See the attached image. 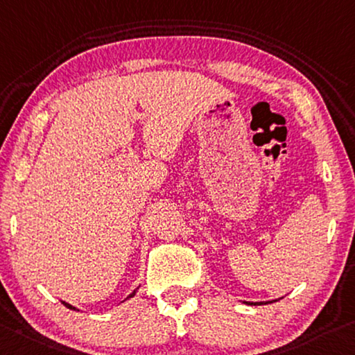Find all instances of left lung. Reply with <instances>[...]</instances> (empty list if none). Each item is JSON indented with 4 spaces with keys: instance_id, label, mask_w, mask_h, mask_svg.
<instances>
[{
    "instance_id": "obj_1",
    "label": "left lung",
    "mask_w": 355,
    "mask_h": 355,
    "mask_svg": "<svg viewBox=\"0 0 355 355\" xmlns=\"http://www.w3.org/2000/svg\"><path fill=\"white\" fill-rule=\"evenodd\" d=\"M266 303H263V302H256V303H251V305H266Z\"/></svg>"
}]
</instances>
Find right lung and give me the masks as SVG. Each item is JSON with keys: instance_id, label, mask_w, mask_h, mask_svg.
Segmentation results:
<instances>
[{"instance_id": "right-lung-1", "label": "right lung", "mask_w": 355, "mask_h": 355, "mask_svg": "<svg viewBox=\"0 0 355 355\" xmlns=\"http://www.w3.org/2000/svg\"><path fill=\"white\" fill-rule=\"evenodd\" d=\"M134 294H136V291H134V292H132V294H129V297H128V299H131V297H132ZM63 305H64V306H67V308H69V309H76L74 306H71V305H69V303H66V302H63Z\"/></svg>"}]
</instances>
